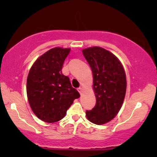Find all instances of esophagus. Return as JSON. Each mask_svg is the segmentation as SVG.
<instances>
[{
  "label": "esophagus",
  "mask_w": 157,
  "mask_h": 157,
  "mask_svg": "<svg viewBox=\"0 0 157 157\" xmlns=\"http://www.w3.org/2000/svg\"><path fill=\"white\" fill-rule=\"evenodd\" d=\"M78 91L79 92V94H82V92H83V88L82 87L78 88Z\"/></svg>",
  "instance_id": "obj_1"
}]
</instances>
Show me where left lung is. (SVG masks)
I'll use <instances>...</instances> for the list:
<instances>
[{
	"label": "left lung",
	"mask_w": 157,
	"mask_h": 157,
	"mask_svg": "<svg viewBox=\"0 0 157 157\" xmlns=\"http://www.w3.org/2000/svg\"><path fill=\"white\" fill-rule=\"evenodd\" d=\"M93 73V89L96 103L86 111L88 120L101 125L112 120L121 109L126 91V73L119 59L98 46L82 50Z\"/></svg>",
	"instance_id": "obj_1"
}]
</instances>
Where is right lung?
I'll return each instance as SVG.
<instances>
[{
  "label": "right lung",
  "mask_w": 157,
  "mask_h": 157,
  "mask_svg": "<svg viewBox=\"0 0 157 157\" xmlns=\"http://www.w3.org/2000/svg\"><path fill=\"white\" fill-rule=\"evenodd\" d=\"M71 49L51 48L38 58L27 78V97L38 119L54 123L65 117L68 109L80 94L72 87L61 69Z\"/></svg>",
  "instance_id": "add662e5"
}]
</instances>
